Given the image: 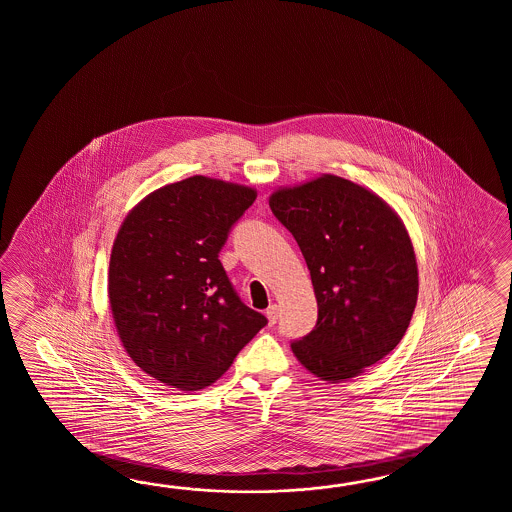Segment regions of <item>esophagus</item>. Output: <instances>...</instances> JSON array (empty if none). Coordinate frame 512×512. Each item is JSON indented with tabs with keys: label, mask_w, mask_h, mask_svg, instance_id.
<instances>
[{
	"label": "esophagus",
	"mask_w": 512,
	"mask_h": 512,
	"mask_svg": "<svg viewBox=\"0 0 512 512\" xmlns=\"http://www.w3.org/2000/svg\"><path fill=\"white\" fill-rule=\"evenodd\" d=\"M278 316H280L278 305H271V307L267 309V318H269V324H271V326H274V324L278 322Z\"/></svg>",
	"instance_id": "esophagus-1"
}]
</instances>
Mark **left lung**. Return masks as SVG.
<instances>
[{"instance_id": "8db88e82", "label": "left lung", "mask_w": 512, "mask_h": 512, "mask_svg": "<svg viewBox=\"0 0 512 512\" xmlns=\"http://www.w3.org/2000/svg\"><path fill=\"white\" fill-rule=\"evenodd\" d=\"M272 214L304 254L318 318L291 342L324 381L357 377L392 351L414 315L417 263L401 219L381 197L337 175L276 190Z\"/></svg>"}]
</instances>
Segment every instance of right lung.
<instances>
[{
	"label": "right lung",
	"instance_id": "obj_1",
	"mask_svg": "<svg viewBox=\"0 0 512 512\" xmlns=\"http://www.w3.org/2000/svg\"><path fill=\"white\" fill-rule=\"evenodd\" d=\"M254 199L249 186L194 175L142 199L120 227L109 260L113 320L131 360L166 386L207 388L267 326L219 261Z\"/></svg>",
	"mask_w": 512,
	"mask_h": 512
}]
</instances>
